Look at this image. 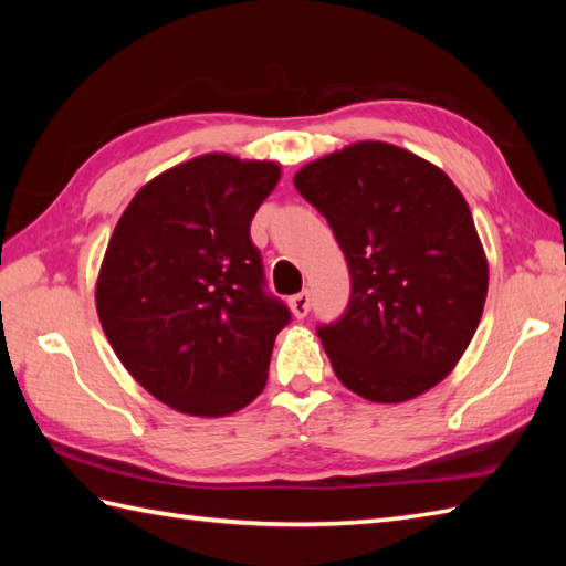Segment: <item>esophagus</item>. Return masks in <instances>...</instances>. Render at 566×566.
<instances>
[{"label": "esophagus", "instance_id": "obj_1", "mask_svg": "<svg viewBox=\"0 0 566 566\" xmlns=\"http://www.w3.org/2000/svg\"><path fill=\"white\" fill-rule=\"evenodd\" d=\"M290 306H292V314L296 318H304L308 314V306H311V296L308 292H298L296 296L290 298Z\"/></svg>", "mask_w": 566, "mask_h": 566}]
</instances>
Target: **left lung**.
<instances>
[{
	"instance_id": "left-lung-1",
	"label": "left lung",
	"mask_w": 566,
	"mask_h": 566,
	"mask_svg": "<svg viewBox=\"0 0 566 566\" xmlns=\"http://www.w3.org/2000/svg\"><path fill=\"white\" fill-rule=\"evenodd\" d=\"M350 270V302L318 326L335 377L377 403L436 387L482 318L489 268L472 211L440 167L391 143H353L296 172Z\"/></svg>"
}]
</instances>
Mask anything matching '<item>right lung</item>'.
<instances>
[{"instance_id": "add662e5", "label": "right lung", "mask_w": 566, "mask_h": 566, "mask_svg": "<svg viewBox=\"0 0 566 566\" xmlns=\"http://www.w3.org/2000/svg\"><path fill=\"white\" fill-rule=\"evenodd\" d=\"M280 165L209 153L158 175L118 219L97 280L116 357L155 399L228 416L268 384L290 308L264 290L250 221Z\"/></svg>"}]
</instances>
